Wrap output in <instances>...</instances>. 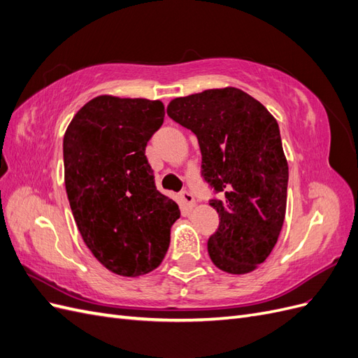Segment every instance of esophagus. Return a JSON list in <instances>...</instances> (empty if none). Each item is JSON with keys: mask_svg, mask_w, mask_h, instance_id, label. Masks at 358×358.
<instances>
[{"mask_svg": "<svg viewBox=\"0 0 358 358\" xmlns=\"http://www.w3.org/2000/svg\"><path fill=\"white\" fill-rule=\"evenodd\" d=\"M180 200H182L183 206H187L188 209H192L194 206H196V200H194L192 194L188 192V191H183V192L180 194Z\"/></svg>", "mask_w": 358, "mask_h": 358, "instance_id": "obj_1", "label": "esophagus"}]
</instances>
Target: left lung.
Segmentation results:
<instances>
[{"label": "left lung", "mask_w": 358, "mask_h": 358, "mask_svg": "<svg viewBox=\"0 0 358 358\" xmlns=\"http://www.w3.org/2000/svg\"><path fill=\"white\" fill-rule=\"evenodd\" d=\"M167 115L197 136L201 175L220 192L208 252L222 272H252L275 248L287 210L288 162L273 115L242 90L227 86L179 96Z\"/></svg>", "instance_id": "left-lung-1"}]
</instances>
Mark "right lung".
<instances>
[{
  "label": "right lung",
  "instance_id": "add662e5",
  "mask_svg": "<svg viewBox=\"0 0 358 358\" xmlns=\"http://www.w3.org/2000/svg\"><path fill=\"white\" fill-rule=\"evenodd\" d=\"M159 100L99 95L76 113L64 134V182L85 245L112 273L155 270L180 216L155 188L145 155L164 122Z\"/></svg>",
  "mask_w": 358,
  "mask_h": 358
}]
</instances>
